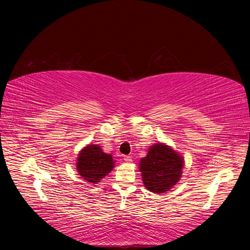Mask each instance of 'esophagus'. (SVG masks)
I'll list each match as a JSON object with an SVG mask.
<instances>
[{"label":"esophagus","mask_w":250,"mask_h":250,"mask_svg":"<svg viewBox=\"0 0 250 250\" xmlns=\"http://www.w3.org/2000/svg\"><path fill=\"white\" fill-rule=\"evenodd\" d=\"M124 160L125 161V162H132V158H131V156H125V158H124Z\"/></svg>","instance_id":"1"}]
</instances>
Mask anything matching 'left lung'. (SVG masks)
Masks as SVG:
<instances>
[{"instance_id": "left-lung-1", "label": "left lung", "mask_w": 250, "mask_h": 250, "mask_svg": "<svg viewBox=\"0 0 250 250\" xmlns=\"http://www.w3.org/2000/svg\"><path fill=\"white\" fill-rule=\"evenodd\" d=\"M145 187L155 193L168 191L180 178L184 160L171 147L156 144L140 163Z\"/></svg>"}]
</instances>
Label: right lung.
Instances as JSON below:
<instances>
[{
  "label": "right lung",
  "instance_id": "add662e5",
  "mask_svg": "<svg viewBox=\"0 0 250 250\" xmlns=\"http://www.w3.org/2000/svg\"><path fill=\"white\" fill-rule=\"evenodd\" d=\"M114 167L111 155L103 152L100 146L89 145L79 153L77 171L87 182L97 184Z\"/></svg>",
  "mask_w": 250,
  "mask_h": 250
}]
</instances>
